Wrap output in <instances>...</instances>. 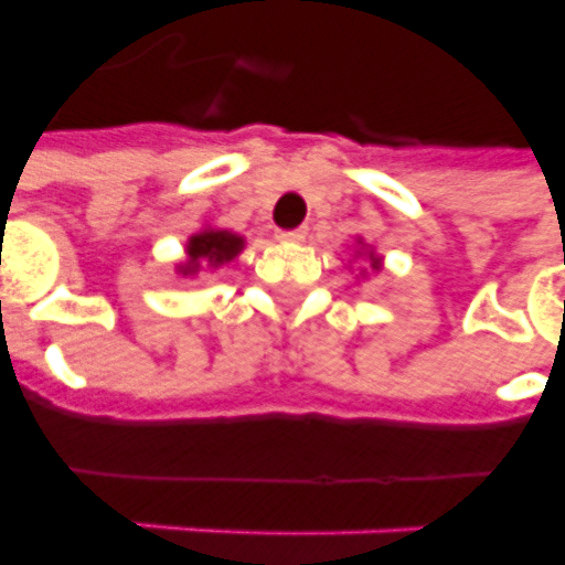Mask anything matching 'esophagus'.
<instances>
[{
    "mask_svg": "<svg viewBox=\"0 0 565 565\" xmlns=\"http://www.w3.org/2000/svg\"><path fill=\"white\" fill-rule=\"evenodd\" d=\"M279 239H282V243H301V239H307V227H295V231H279Z\"/></svg>",
    "mask_w": 565,
    "mask_h": 565,
    "instance_id": "1",
    "label": "esophagus"
}]
</instances>
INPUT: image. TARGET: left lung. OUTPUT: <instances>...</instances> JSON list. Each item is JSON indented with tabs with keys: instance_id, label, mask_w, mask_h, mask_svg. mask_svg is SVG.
<instances>
[{
	"instance_id": "obj_1",
	"label": "left lung",
	"mask_w": 565,
	"mask_h": 565,
	"mask_svg": "<svg viewBox=\"0 0 565 565\" xmlns=\"http://www.w3.org/2000/svg\"><path fill=\"white\" fill-rule=\"evenodd\" d=\"M353 258H367V270H365V267L359 270V276H362V279H367L371 274H380V270H383V255H380L374 246H367L362 237H355ZM359 276H355V279H359Z\"/></svg>"
}]
</instances>
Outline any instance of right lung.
Instances as JSON below:
<instances>
[{
  "label": "right lung",
  "instance_id": "1",
  "mask_svg": "<svg viewBox=\"0 0 565 565\" xmlns=\"http://www.w3.org/2000/svg\"><path fill=\"white\" fill-rule=\"evenodd\" d=\"M246 249V237H239L227 227L203 225L185 239V258L175 262V274L194 279L200 274H212L218 267H225L234 258H239V252Z\"/></svg>",
  "mask_w": 565,
  "mask_h": 565
}]
</instances>
